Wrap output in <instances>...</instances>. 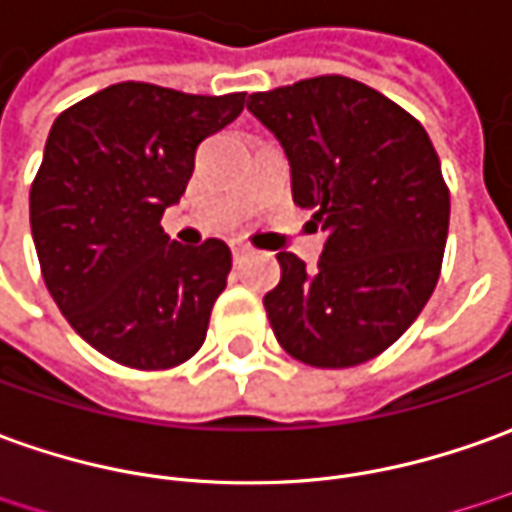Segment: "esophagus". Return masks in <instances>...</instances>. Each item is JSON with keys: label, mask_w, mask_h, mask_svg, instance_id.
<instances>
[{"label": "esophagus", "mask_w": 512, "mask_h": 512, "mask_svg": "<svg viewBox=\"0 0 512 512\" xmlns=\"http://www.w3.org/2000/svg\"><path fill=\"white\" fill-rule=\"evenodd\" d=\"M231 253H234V262L239 264L248 259L250 253H253V248H250V245H245V242H234V245H231Z\"/></svg>", "instance_id": "1"}]
</instances>
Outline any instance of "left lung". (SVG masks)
<instances>
[{
    "label": "left lung",
    "mask_w": 512,
    "mask_h": 512,
    "mask_svg": "<svg viewBox=\"0 0 512 512\" xmlns=\"http://www.w3.org/2000/svg\"><path fill=\"white\" fill-rule=\"evenodd\" d=\"M248 111L276 136L292 200L317 209L315 270L281 250L264 309L281 348L312 368L379 357L421 315L440 278L449 186L424 125L343 74L256 91Z\"/></svg>",
    "instance_id": "1"
}]
</instances>
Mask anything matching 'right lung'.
<instances>
[{
	"label": "right lung",
	"instance_id": "1",
	"mask_svg": "<svg viewBox=\"0 0 512 512\" xmlns=\"http://www.w3.org/2000/svg\"><path fill=\"white\" fill-rule=\"evenodd\" d=\"M242 108L245 91L203 97L128 80L49 130L30 186L41 276L69 326L119 365L175 368L206 340L231 250L169 242L161 217L186 192L197 144Z\"/></svg>",
	"mask_w": 512,
	"mask_h": 512
}]
</instances>
